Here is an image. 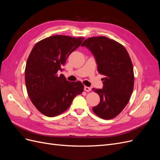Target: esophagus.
Listing matches in <instances>:
<instances>
[{
	"instance_id": "esophagus-1",
	"label": "esophagus",
	"mask_w": 160,
	"mask_h": 160,
	"mask_svg": "<svg viewBox=\"0 0 160 160\" xmlns=\"http://www.w3.org/2000/svg\"><path fill=\"white\" fill-rule=\"evenodd\" d=\"M84 90H85V91H87V92H89V91H91V88H89V87L85 86V88H84Z\"/></svg>"
}]
</instances>
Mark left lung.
Listing matches in <instances>:
<instances>
[{
	"label": "left lung",
	"instance_id": "left-lung-1",
	"mask_svg": "<svg viewBox=\"0 0 160 160\" xmlns=\"http://www.w3.org/2000/svg\"><path fill=\"white\" fill-rule=\"evenodd\" d=\"M81 46L93 53L99 73L103 76V89H93L100 103L92 109L101 119H113L123 111L133 93V67L129 53L119 42L103 36L87 38Z\"/></svg>",
	"mask_w": 160,
	"mask_h": 160
}]
</instances>
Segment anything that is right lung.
Masks as SVG:
<instances>
[{
    "mask_svg": "<svg viewBox=\"0 0 160 160\" xmlns=\"http://www.w3.org/2000/svg\"><path fill=\"white\" fill-rule=\"evenodd\" d=\"M84 37L57 35L37 42L28 57L25 78L28 97L35 107L47 117L59 115L84 89L81 81L69 82L57 72Z\"/></svg>",
    "mask_w": 160,
    "mask_h": 160,
    "instance_id": "right-lung-1",
    "label": "right lung"
}]
</instances>
